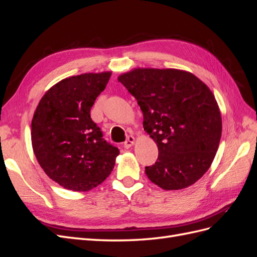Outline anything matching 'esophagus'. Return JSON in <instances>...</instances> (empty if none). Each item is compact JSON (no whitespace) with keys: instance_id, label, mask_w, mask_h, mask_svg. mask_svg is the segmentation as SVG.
<instances>
[{"instance_id":"esophagus-1","label":"esophagus","mask_w":257,"mask_h":257,"mask_svg":"<svg viewBox=\"0 0 257 257\" xmlns=\"http://www.w3.org/2000/svg\"><path fill=\"white\" fill-rule=\"evenodd\" d=\"M134 143H135V138L133 136H128L126 141L124 142L123 146H124V148H125V149H128V148H131L132 146L134 145Z\"/></svg>"}]
</instances>
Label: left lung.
I'll use <instances>...</instances> for the list:
<instances>
[{"label": "left lung", "instance_id": "1", "mask_svg": "<svg viewBox=\"0 0 257 257\" xmlns=\"http://www.w3.org/2000/svg\"><path fill=\"white\" fill-rule=\"evenodd\" d=\"M144 114V130L159 158L146 175L166 191L181 190L204 176L215 157L222 118L214 95L191 73L135 68L119 76Z\"/></svg>", "mask_w": 257, "mask_h": 257}]
</instances>
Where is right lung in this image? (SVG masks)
<instances>
[{
    "mask_svg": "<svg viewBox=\"0 0 257 257\" xmlns=\"http://www.w3.org/2000/svg\"><path fill=\"white\" fill-rule=\"evenodd\" d=\"M110 76L89 73L61 80L45 93L34 112V154L46 175L64 189L90 191L112 172L120 151L105 141L90 115Z\"/></svg>",
    "mask_w": 257,
    "mask_h": 257,
    "instance_id": "right-lung-1",
    "label": "right lung"
}]
</instances>
